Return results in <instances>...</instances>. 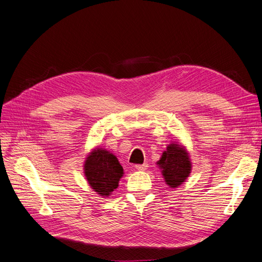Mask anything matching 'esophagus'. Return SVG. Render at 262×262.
I'll return each mask as SVG.
<instances>
[{"instance_id": "obj_1", "label": "esophagus", "mask_w": 262, "mask_h": 262, "mask_svg": "<svg viewBox=\"0 0 262 262\" xmlns=\"http://www.w3.org/2000/svg\"><path fill=\"white\" fill-rule=\"evenodd\" d=\"M147 164L146 163H144V164H141V165H136V169H138V170H141V171H143V170H145V169H147Z\"/></svg>"}]
</instances>
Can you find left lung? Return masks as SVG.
I'll list each match as a JSON object with an SVG mask.
<instances>
[{"instance_id":"8db88e82","label":"left lung","mask_w":262,"mask_h":262,"mask_svg":"<svg viewBox=\"0 0 262 262\" xmlns=\"http://www.w3.org/2000/svg\"><path fill=\"white\" fill-rule=\"evenodd\" d=\"M162 169L166 185L177 188L189 177L191 172V162L186 148L178 143H170L161 160L157 162Z\"/></svg>"}]
</instances>
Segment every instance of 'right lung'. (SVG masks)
<instances>
[{
    "label": "right lung",
    "mask_w": 262,
    "mask_h": 262,
    "mask_svg": "<svg viewBox=\"0 0 262 262\" xmlns=\"http://www.w3.org/2000/svg\"><path fill=\"white\" fill-rule=\"evenodd\" d=\"M84 173L95 192L109 196L118 188L119 180L123 176V168L113 153L96 147L86 157Z\"/></svg>",
    "instance_id": "obj_1"
}]
</instances>
